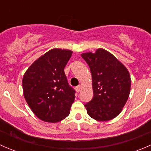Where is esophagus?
Listing matches in <instances>:
<instances>
[{"instance_id":"1","label":"esophagus","mask_w":151,"mask_h":151,"mask_svg":"<svg viewBox=\"0 0 151 151\" xmlns=\"http://www.w3.org/2000/svg\"><path fill=\"white\" fill-rule=\"evenodd\" d=\"M80 89H81V86H80V85H78V86H77L75 88V90H76V91H77V93H79L80 91Z\"/></svg>"}]
</instances>
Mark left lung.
Wrapping results in <instances>:
<instances>
[{
    "label": "left lung",
    "mask_w": 151,
    "mask_h": 151,
    "mask_svg": "<svg viewBox=\"0 0 151 151\" xmlns=\"http://www.w3.org/2000/svg\"><path fill=\"white\" fill-rule=\"evenodd\" d=\"M90 67L93 97L85 104L88 115L99 121L118 116L130 93L131 77L127 68L103 49L81 55Z\"/></svg>",
    "instance_id": "left-lung-1"
}]
</instances>
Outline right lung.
Segmentation results:
<instances>
[{"mask_svg": "<svg viewBox=\"0 0 151 151\" xmlns=\"http://www.w3.org/2000/svg\"><path fill=\"white\" fill-rule=\"evenodd\" d=\"M71 55V50L52 49L33 63L24 74V97L42 121L56 123L69 115L75 91L68 85L64 68Z\"/></svg>", "mask_w": 151, "mask_h": 151, "instance_id": "add662e5", "label": "right lung"}]
</instances>
